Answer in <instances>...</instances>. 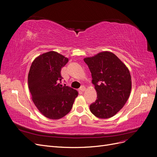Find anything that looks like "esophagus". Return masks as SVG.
<instances>
[{
	"instance_id": "1",
	"label": "esophagus",
	"mask_w": 157,
	"mask_h": 157,
	"mask_svg": "<svg viewBox=\"0 0 157 157\" xmlns=\"http://www.w3.org/2000/svg\"><path fill=\"white\" fill-rule=\"evenodd\" d=\"M80 91H81V92H84L85 90H86V87H85L84 86H82L80 88Z\"/></svg>"
}]
</instances>
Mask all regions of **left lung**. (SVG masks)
Returning <instances> with one entry per match:
<instances>
[{
    "label": "left lung",
    "mask_w": 157,
    "mask_h": 157,
    "mask_svg": "<svg viewBox=\"0 0 157 157\" xmlns=\"http://www.w3.org/2000/svg\"><path fill=\"white\" fill-rule=\"evenodd\" d=\"M92 74L97 99L90 105V111L100 118L113 117L130 97L132 80L129 69L111 52H102L84 59Z\"/></svg>",
    "instance_id": "1"
}]
</instances>
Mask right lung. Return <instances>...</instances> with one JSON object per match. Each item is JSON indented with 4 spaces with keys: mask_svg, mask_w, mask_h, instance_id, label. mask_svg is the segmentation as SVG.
Instances as JSON below:
<instances>
[{
    "mask_svg": "<svg viewBox=\"0 0 157 157\" xmlns=\"http://www.w3.org/2000/svg\"><path fill=\"white\" fill-rule=\"evenodd\" d=\"M67 58L54 51L46 52L33 61L28 75L32 100L39 111L50 119H59L72 109L77 90L60 84L61 68Z\"/></svg>",
    "mask_w": 157,
    "mask_h": 157,
    "instance_id": "add662e5",
    "label": "right lung"
}]
</instances>
